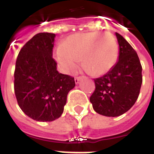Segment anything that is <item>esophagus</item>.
Returning a JSON list of instances; mask_svg holds the SVG:
<instances>
[{"instance_id":"34e87169","label":"esophagus","mask_w":154,"mask_h":154,"mask_svg":"<svg viewBox=\"0 0 154 154\" xmlns=\"http://www.w3.org/2000/svg\"><path fill=\"white\" fill-rule=\"evenodd\" d=\"M81 80H82V77H75V83L78 84V83H79V82H80Z\"/></svg>"}]
</instances>
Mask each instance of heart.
<instances>
[{
	"instance_id": "obj_1",
	"label": "heart",
	"mask_w": 154,
	"mask_h": 154,
	"mask_svg": "<svg viewBox=\"0 0 154 154\" xmlns=\"http://www.w3.org/2000/svg\"><path fill=\"white\" fill-rule=\"evenodd\" d=\"M119 46L110 33L88 32L70 35L55 51V59L67 74L82 67L91 76L106 73L115 66Z\"/></svg>"
}]
</instances>
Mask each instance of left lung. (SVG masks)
Segmentation results:
<instances>
[{"instance_id":"8db88e82","label":"left lung","mask_w":154,"mask_h":154,"mask_svg":"<svg viewBox=\"0 0 154 154\" xmlns=\"http://www.w3.org/2000/svg\"><path fill=\"white\" fill-rule=\"evenodd\" d=\"M118 61L103 77L95 79L90 101L97 113L116 117L127 112L138 99L142 85V66L138 54L123 36L116 33Z\"/></svg>"}]
</instances>
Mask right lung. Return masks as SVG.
<instances>
[{
	"label": "right lung",
	"instance_id": "1",
	"mask_svg": "<svg viewBox=\"0 0 154 154\" xmlns=\"http://www.w3.org/2000/svg\"><path fill=\"white\" fill-rule=\"evenodd\" d=\"M55 34L39 33L22 48L15 63V93L19 106L29 118L40 122L59 118L73 77L59 73L53 58Z\"/></svg>",
	"mask_w": 154,
	"mask_h": 154
}]
</instances>
